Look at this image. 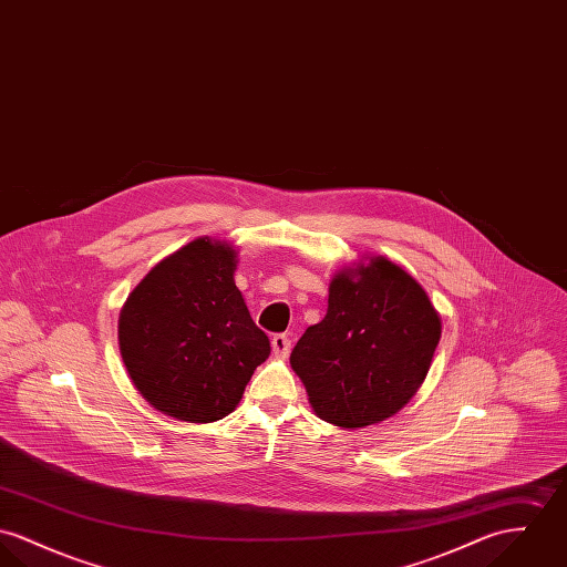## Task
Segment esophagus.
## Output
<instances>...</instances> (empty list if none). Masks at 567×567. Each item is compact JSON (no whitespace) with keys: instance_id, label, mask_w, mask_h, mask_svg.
Wrapping results in <instances>:
<instances>
[{"instance_id":"34e87169","label":"esophagus","mask_w":567,"mask_h":567,"mask_svg":"<svg viewBox=\"0 0 567 567\" xmlns=\"http://www.w3.org/2000/svg\"><path fill=\"white\" fill-rule=\"evenodd\" d=\"M271 348H274V354H276V357L287 359L289 352H291V339H289L287 334H274Z\"/></svg>"}]
</instances>
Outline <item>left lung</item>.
Returning <instances> with one entry per match:
<instances>
[{"label":"left lung","instance_id":"obj_1","mask_svg":"<svg viewBox=\"0 0 567 567\" xmlns=\"http://www.w3.org/2000/svg\"><path fill=\"white\" fill-rule=\"evenodd\" d=\"M440 337V315L426 291L380 256L334 276L326 317L300 337L291 368L323 422L363 429L413 398Z\"/></svg>","mask_w":567,"mask_h":567}]
</instances>
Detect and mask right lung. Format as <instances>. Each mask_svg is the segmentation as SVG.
Segmentation results:
<instances>
[{"label":"right lung","mask_w":567,"mask_h":567,"mask_svg":"<svg viewBox=\"0 0 567 567\" xmlns=\"http://www.w3.org/2000/svg\"><path fill=\"white\" fill-rule=\"evenodd\" d=\"M235 250L197 239L130 293L120 348L141 395L183 422H215L239 404L269 339L233 278Z\"/></svg>","instance_id":"1"}]
</instances>
